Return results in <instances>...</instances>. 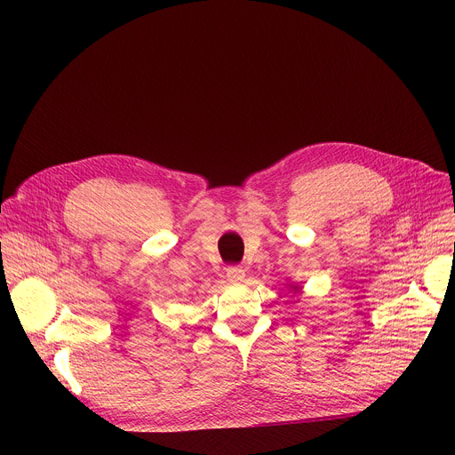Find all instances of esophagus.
<instances>
[{
    "label": "esophagus",
    "instance_id": "esophagus-1",
    "mask_svg": "<svg viewBox=\"0 0 455 455\" xmlns=\"http://www.w3.org/2000/svg\"><path fill=\"white\" fill-rule=\"evenodd\" d=\"M243 276H246V271H243L240 266H231L228 267V281L236 284V283H242Z\"/></svg>",
    "mask_w": 455,
    "mask_h": 455
}]
</instances>
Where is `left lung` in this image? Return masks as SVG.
I'll use <instances>...</instances> for the list:
<instances>
[{"mask_svg": "<svg viewBox=\"0 0 455 455\" xmlns=\"http://www.w3.org/2000/svg\"><path fill=\"white\" fill-rule=\"evenodd\" d=\"M290 291H299V284H295V283H290Z\"/></svg>", "mask_w": 455, "mask_h": 455, "instance_id": "obj_1", "label": "left lung"}]
</instances>
